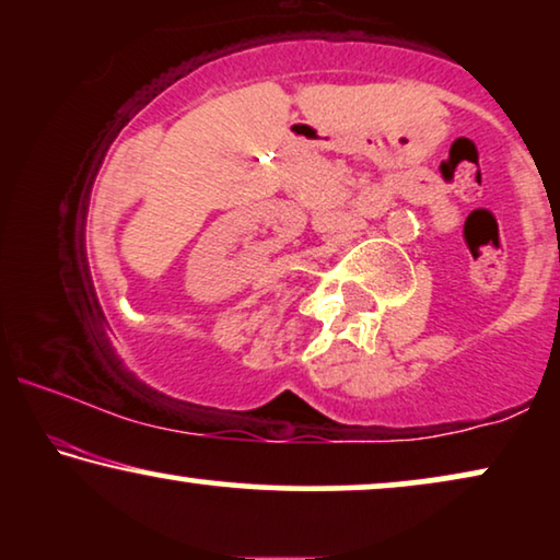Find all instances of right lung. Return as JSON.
I'll return each instance as SVG.
<instances>
[{"instance_id": "add662e5", "label": "right lung", "mask_w": 560, "mask_h": 560, "mask_svg": "<svg viewBox=\"0 0 560 560\" xmlns=\"http://www.w3.org/2000/svg\"><path fill=\"white\" fill-rule=\"evenodd\" d=\"M83 259L86 257H81L79 262H73V275H75V285L81 288V293H83V298H86V290H89V295L94 298V293H91V278H89V265L83 262ZM94 303H96V298H94ZM96 308H98V303H96Z\"/></svg>"}]
</instances>
